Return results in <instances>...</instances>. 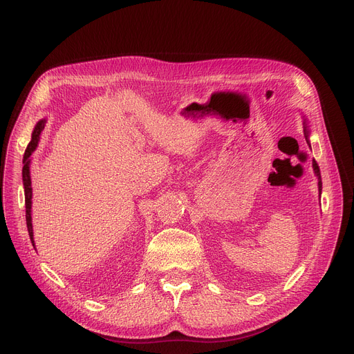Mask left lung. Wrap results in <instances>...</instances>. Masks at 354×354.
Here are the masks:
<instances>
[{
  "label": "left lung",
  "mask_w": 354,
  "mask_h": 354,
  "mask_svg": "<svg viewBox=\"0 0 354 354\" xmlns=\"http://www.w3.org/2000/svg\"><path fill=\"white\" fill-rule=\"evenodd\" d=\"M304 135H306V139H307V142H308V130H307V124L304 123ZM313 169H314V174L317 175V178H319V191H320V194H322V175H320V167H319V165H317V162L315 160H313Z\"/></svg>",
  "instance_id": "left-lung-1"
}]
</instances>
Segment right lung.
I'll return each instance as SVG.
<instances>
[{"label":"right lung","mask_w":354,"mask_h":354,"mask_svg":"<svg viewBox=\"0 0 354 354\" xmlns=\"http://www.w3.org/2000/svg\"><path fill=\"white\" fill-rule=\"evenodd\" d=\"M46 124V120H40L39 123L35 124L34 127V132L31 135V140L26 149L24 152V158H23V185H24V195H26V221H27V228H28V235L31 243L34 245V239H32V224H31V196H32V188H31V176H30V156L31 153L35 151L37 145H39L40 140V135L43 132Z\"/></svg>","instance_id":"right-lung-1"}]
</instances>
